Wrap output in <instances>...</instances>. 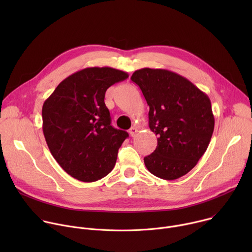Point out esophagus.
I'll use <instances>...</instances> for the list:
<instances>
[{
	"label": "esophagus",
	"mask_w": 252,
	"mask_h": 252,
	"mask_svg": "<svg viewBox=\"0 0 252 252\" xmlns=\"http://www.w3.org/2000/svg\"><path fill=\"white\" fill-rule=\"evenodd\" d=\"M128 132H129V134H130L131 136H135V134H136V132H137V129H136V127L132 126V127L129 128Z\"/></svg>",
	"instance_id": "esophagus-1"
}]
</instances>
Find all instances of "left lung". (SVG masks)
I'll return each mask as SVG.
<instances>
[{"label":"left lung","mask_w":252,"mask_h":252,"mask_svg":"<svg viewBox=\"0 0 252 252\" xmlns=\"http://www.w3.org/2000/svg\"><path fill=\"white\" fill-rule=\"evenodd\" d=\"M149 106V126L158 135L156 151L145 158L154 175L172 181L190 171L205 153L214 129L206 94L173 71L145 67L130 77Z\"/></svg>","instance_id":"obj_1"}]
</instances>
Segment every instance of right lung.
<instances>
[{"label":"right lung","instance_id":"obj_1","mask_svg":"<svg viewBox=\"0 0 252 252\" xmlns=\"http://www.w3.org/2000/svg\"><path fill=\"white\" fill-rule=\"evenodd\" d=\"M128 78L109 66L81 69L64 79L43 104V131L49 150L74 178L93 183L109 174L128 133L111 126L106 90Z\"/></svg>","mask_w":252,"mask_h":252}]
</instances>
